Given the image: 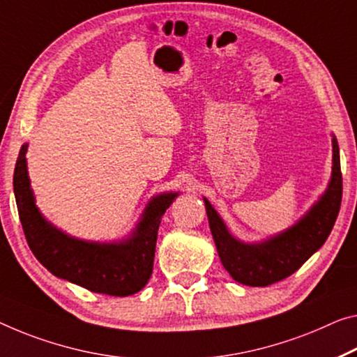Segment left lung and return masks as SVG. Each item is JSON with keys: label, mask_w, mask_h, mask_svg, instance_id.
<instances>
[{"label": "left lung", "mask_w": 357, "mask_h": 357, "mask_svg": "<svg viewBox=\"0 0 357 357\" xmlns=\"http://www.w3.org/2000/svg\"><path fill=\"white\" fill-rule=\"evenodd\" d=\"M332 151V175L319 199L292 227L259 243H244L236 238L204 197L218 257L225 270L231 274L236 282L252 287H265L282 281L322 248L335 225L343 191L338 142L333 134Z\"/></svg>", "instance_id": "left-lung-1"}]
</instances>
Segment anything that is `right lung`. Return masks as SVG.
<instances>
[{
	"instance_id": "1",
	"label": "right lung",
	"mask_w": 357,
	"mask_h": 357,
	"mask_svg": "<svg viewBox=\"0 0 357 357\" xmlns=\"http://www.w3.org/2000/svg\"><path fill=\"white\" fill-rule=\"evenodd\" d=\"M24 144L14 169V195L22 228L33 255L54 276L78 284L91 292L128 297L146 286L155 260L161 217L177 191L153 196L128 238L113 243L84 241L47 222L33 195Z\"/></svg>"
}]
</instances>
